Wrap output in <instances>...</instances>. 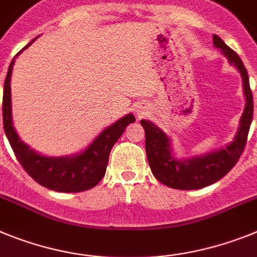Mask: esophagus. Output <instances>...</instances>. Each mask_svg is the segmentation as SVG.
I'll use <instances>...</instances> for the list:
<instances>
[{"mask_svg": "<svg viewBox=\"0 0 257 257\" xmlns=\"http://www.w3.org/2000/svg\"><path fill=\"white\" fill-rule=\"evenodd\" d=\"M145 113H146V110H145V108H141V107L136 111V115H137L138 119H141L142 116H145Z\"/></svg>", "mask_w": 257, "mask_h": 257, "instance_id": "obj_1", "label": "esophagus"}]
</instances>
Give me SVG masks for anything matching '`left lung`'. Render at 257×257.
Here are the masks:
<instances>
[{
    "instance_id": "8db88e82",
    "label": "left lung",
    "mask_w": 257,
    "mask_h": 257,
    "mask_svg": "<svg viewBox=\"0 0 257 257\" xmlns=\"http://www.w3.org/2000/svg\"><path fill=\"white\" fill-rule=\"evenodd\" d=\"M213 45L220 49L229 63L239 71L243 80L246 107L240 117L239 129L233 141L220 150L186 159H177L172 154L168 136L149 120H141L146 136V155L151 172L158 181L172 189L196 190L215 184L235 166L246 146L253 116V98L249 88L248 73L239 55L216 35H213Z\"/></svg>"
}]
</instances>
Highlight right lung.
<instances>
[{"label":"right lung","instance_id":"1","mask_svg":"<svg viewBox=\"0 0 257 257\" xmlns=\"http://www.w3.org/2000/svg\"><path fill=\"white\" fill-rule=\"evenodd\" d=\"M35 40H32L24 49L28 48ZM18 55L19 54H17V57ZM14 63L15 58L11 61L4 85L2 115L5 135L18 162L37 184L50 190L59 193H80L94 187L106 173L111 149L124 133L126 126L136 121V117L132 113H128L113 122L112 125L107 126L85 150L76 155L54 158L37 154L28 145L21 141L13 125L10 81Z\"/></svg>","mask_w":257,"mask_h":257}]
</instances>
